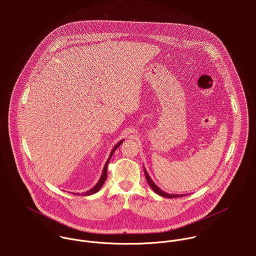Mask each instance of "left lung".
<instances>
[{
    "label": "left lung",
    "instance_id": "8db88e82",
    "mask_svg": "<svg viewBox=\"0 0 256 256\" xmlns=\"http://www.w3.org/2000/svg\"><path fill=\"white\" fill-rule=\"evenodd\" d=\"M144 175H146V179H147V182L149 184V186H150V188L157 194H159V196H163V198H182V196H184L186 194H167V192H163L160 188H158L156 184H155V182L151 179V177H150V175H149V173L147 172V170H146V168L144 167Z\"/></svg>",
    "mask_w": 256,
    "mask_h": 256
}]
</instances>
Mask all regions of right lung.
Listing matches in <instances>:
<instances>
[{
    "instance_id": "1",
    "label": "right lung",
    "mask_w": 256,
    "mask_h": 256,
    "mask_svg": "<svg viewBox=\"0 0 256 256\" xmlns=\"http://www.w3.org/2000/svg\"><path fill=\"white\" fill-rule=\"evenodd\" d=\"M124 140H120L116 146H114V148L112 149V151L110 152V155H109V158L107 159V161H106V163H105V165H104V167H103V170H102V174H101V176H100V178H99V180H98V182L96 184V186H94V188H92L91 190H89L88 192H82V196H91V194H96L97 192H99L100 190V188H102V186L104 184V182H105V180H106V178H107V167H108V163H109V160L112 159V155H114V153L116 152V150L120 147V146L122 144V142H124Z\"/></svg>"
}]
</instances>
